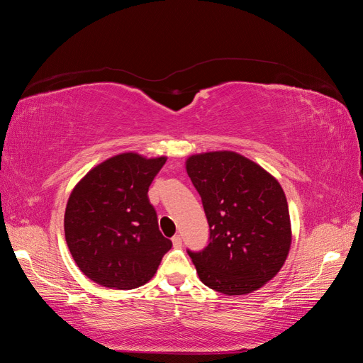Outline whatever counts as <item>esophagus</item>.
<instances>
[{"label": "esophagus", "instance_id": "obj_1", "mask_svg": "<svg viewBox=\"0 0 363 363\" xmlns=\"http://www.w3.org/2000/svg\"><path fill=\"white\" fill-rule=\"evenodd\" d=\"M182 244H183L182 236H180V235H175V236L172 238V245H174L175 248H180V247H182Z\"/></svg>", "mask_w": 363, "mask_h": 363}]
</instances>
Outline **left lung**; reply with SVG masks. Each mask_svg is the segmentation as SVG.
<instances>
[{
  "label": "left lung",
  "mask_w": 363,
  "mask_h": 363,
  "mask_svg": "<svg viewBox=\"0 0 363 363\" xmlns=\"http://www.w3.org/2000/svg\"><path fill=\"white\" fill-rule=\"evenodd\" d=\"M211 227V242L188 251L200 280L225 295H247L274 279L288 259L292 228L277 179L235 151L184 162Z\"/></svg>",
  "instance_id": "obj_1"
}]
</instances>
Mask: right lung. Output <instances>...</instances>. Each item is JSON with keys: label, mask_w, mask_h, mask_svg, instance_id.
<instances>
[{"label": "right lung", "mask_w": 363, "mask_h": 363, "mask_svg": "<svg viewBox=\"0 0 363 363\" xmlns=\"http://www.w3.org/2000/svg\"><path fill=\"white\" fill-rule=\"evenodd\" d=\"M167 159L121 152L74 186L65 208V239L87 279L124 291L156 274L172 242L160 233L148 188Z\"/></svg>", "instance_id": "obj_1"}]
</instances>
